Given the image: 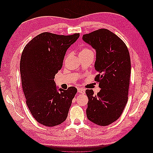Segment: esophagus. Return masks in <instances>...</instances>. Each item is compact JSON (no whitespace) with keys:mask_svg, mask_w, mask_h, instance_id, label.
I'll use <instances>...</instances> for the list:
<instances>
[{"mask_svg":"<svg viewBox=\"0 0 153 153\" xmlns=\"http://www.w3.org/2000/svg\"><path fill=\"white\" fill-rule=\"evenodd\" d=\"M78 92H79V93H81V94H84L85 93V90L83 89V88L79 87V88H78Z\"/></svg>","mask_w":153,"mask_h":153,"instance_id":"1","label":"esophagus"}]
</instances>
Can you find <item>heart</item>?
<instances>
[{
    "instance_id": "heart-1",
    "label": "heart",
    "mask_w": 153,
    "mask_h": 153,
    "mask_svg": "<svg viewBox=\"0 0 153 153\" xmlns=\"http://www.w3.org/2000/svg\"><path fill=\"white\" fill-rule=\"evenodd\" d=\"M93 53L91 49L88 48H83L80 52V56H81V55H84L89 54V53Z\"/></svg>"
}]
</instances>
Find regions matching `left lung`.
Returning a JSON list of instances; mask_svg holds the SVG:
<instances>
[{"instance_id":"obj_1","label":"left lung","mask_w":153,"mask_h":153,"mask_svg":"<svg viewBox=\"0 0 153 153\" xmlns=\"http://www.w3.org/2000/svg\"><path fill=\"white\" fill-rule=\"evenodd\" d=\"M82 39L96 50L94 81L101 90L94 95L87 89L86 114L90 121L108 126L121 116L128 98L131 61L124 41L112 32L100 29L83 35Z\"/></svg>"}]
</instances>
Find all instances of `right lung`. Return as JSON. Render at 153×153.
Segmentation results:
<instances>
[{
    "instance_id": "obj_1",
    "label": "right lung",
    "mask_w": 153,
    "mask_h": 153,
    "mask_svg": "<svg viewBox=\"0 0 153 153\" xmlns=\"http://www.w3.org/2000/svg\"><path fill=\"white\" fill-rule=\"evenodd\" d=\"M80 34L64 36L43 32L26 45L20 64L22 89L26 104L39 123L52 127L62 123L77 89L57 90L55 74L62 68L67 50Z\"/></svg>"
}]
</instances>
